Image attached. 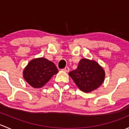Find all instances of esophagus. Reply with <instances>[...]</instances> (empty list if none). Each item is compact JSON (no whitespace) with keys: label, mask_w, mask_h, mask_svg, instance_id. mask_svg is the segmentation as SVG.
<instances>
[{"label":"esophagus","mask_w":129,"mask_h":129,"mask_svg":"<svg viewBox=\"0 0 129 129\" xmlns=\"http://www.w3.org/2000/svg\"><path fill=\"white\" fill-rule=\"evenodd\" d=\"M63 71H65V72H69V68L68 67H66L64 69H63Z\"/></svg>","instance_id":"obj_1"}]
</instances>
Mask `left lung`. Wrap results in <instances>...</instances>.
I'll return each mask as SVG.
<instances>
[{"instance_id":"1","label":"left lung","mask_w":129,"mask_h":129,"mask_svg":"<svg viewBox=\"0 0 129 129\" xmlns=\"http://www.w3.org/2000/svg\"><path fill=\"white\" fill-rule=\"evenodd\" d=\"M74 82L82 91L90 92L95 90L103 83L105 72L94 60L82 58L77 68L69 73Z\"/></svg>"}]
</instances>
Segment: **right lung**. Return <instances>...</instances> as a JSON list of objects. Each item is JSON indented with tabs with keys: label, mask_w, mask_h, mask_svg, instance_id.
Returning <instances> with one entry per match:
<instances>
[{
	"label": "right lung",
	"mask_w": 129,
	"mask_h": 129,
	"mask_svg": "<svg viewBox=\"0 0 129 129\" xmlns=\"http://www.w3.org/2000/svg\"><path fill=\"white\" fill-rule=\"evenodd\" d=\"M57 72L58 69L53 62L42 57L31 60L23 74L24 79L30 85L34 88H40Z\"/></svg>",
	"instance_id": "obj_1"
}]
</instances>
